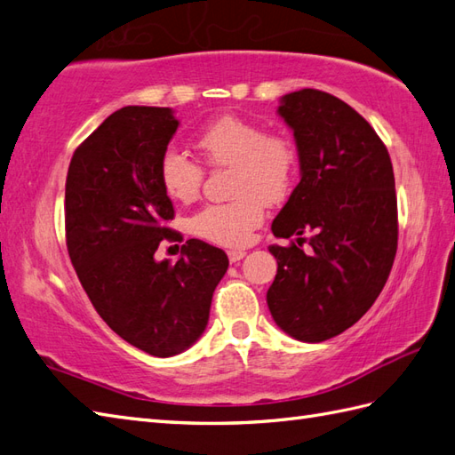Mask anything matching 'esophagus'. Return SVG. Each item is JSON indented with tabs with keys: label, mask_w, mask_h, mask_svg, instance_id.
Masks as SVG:
<instances>
[{
	"label": "esophagus",
	"mask_w": 455,
	"mask_h": 455,
	"mask_svg": "<svg viewBox=\"0 0 455 455\" xmlns=\"http://www.w3.org/2000/svg\"><path fill=\"white\" fill-rule=\"evenodd\" d=\"M244 258H246V251H242V250H230V251H228L230 263H236V261L244 259Z\"/></svg>",
	"instance_id": "34e87169"
}]
</instances>
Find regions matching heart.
I'll list each match as a JSON object with an SVG mask.
<instances>
[{
  "mask_svg": "<svg viewBox=\"0 0 455 455\" xmlns=\"http://www.w3.org/2000/svg\"><path fill=\"white\" fill-rule=\"evenodd\" d=\"M197 147L211 166H230L228 204H211L189 219L192 235L225 248L246 246L263 219L266 204L289 194L299 171V153L289 135L266 132L261 124L225 116L199 133ZM164 194L189 204L204 184V166L182 151L166 149L158 161Z\"/></svg>",
  "mask_w": 455,
  "mask_h": 455,
  "instance_id": "1",
  "label": "heart"
}]
</instances>
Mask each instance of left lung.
Listing matches in <instances>:
<instances>
[{
    "label": "left lung",
    "mask_w": 455,
    "mask_h": 455,
    "mask_svg": "<svg viewBox=\"0 0 455 455\" xmlns=\"http://www.w3.org/2000/svg\"><path fill=\"white\" fill-rule=\"evenodd\" d=\"M294 133L300 182L271 225L277 275L267 306L281 330L320 343L356 323L382 292L397 250V197L386 145L361 114L330 92L281 97ZM310 231L304 252L301 235Z\"/></svg>",
    "instance_id": "8db88e82"
}]
</instances>
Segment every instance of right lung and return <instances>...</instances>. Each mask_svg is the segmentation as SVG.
<instances>
[{
  "label": "right lung",
  "instance_id": "add662e5",
  "mask_svg": "<svg viewBox=\"0 0 455 455\" xmlns=\"http://www.w3.org/2000/svg\"><path fill=\"white\" fill-rule=\"evenodd\" d=\"M178 125L172 108H120L77 147L66 180L68 251L84 292L114 333L163 358L204 335L228 269L223 250L196 238L176 263L155 259L176 240L158 161Z\"/></svg>",
  "mask_w": 455,
  "mask_h": 455
}]
</instances>
